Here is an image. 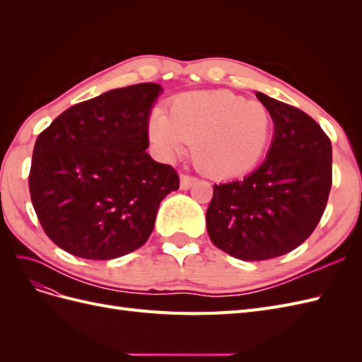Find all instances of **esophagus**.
Here are the masks:
<instances>
[{"mask_svg":"<svg viewBox=\"0 0 362 362\" xmlns=\"http://www.w3.org/2000/svg\"><path fill=\"white\" fill-rule=\"evenodd\" d=\"M194 182H196V178L192 177V175H185V173L181 175V189L182 190L190 189Z\"/></svg>","mask_w":362,"mask_h":362,"instance_id":"1","label":"esophagus"}]
</instances>
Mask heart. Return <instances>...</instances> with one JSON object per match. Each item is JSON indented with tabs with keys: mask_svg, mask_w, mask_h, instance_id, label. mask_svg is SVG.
Returning a JSON list of instances; mask_svg holds the SVG:
<instances>
[{
	"mask_svg": "<svg viewBox=\"0 0 362 362\" xmlns=\"http://www.w3.org/2000/svg\"><path fill=\"white\" fill-rule=\"evenodd\" d=\"M273 120L259 101H246L228 90L190 92L173 98L169 116L157 110L149 137L166 156L181 154L192 144V157L213 178H235L264 156Z\"/></svg>",
	"mask_w": 362,
	"mask_h": 362,
	"instance_id": "1",
	"label": "heart"
}]
</instances>
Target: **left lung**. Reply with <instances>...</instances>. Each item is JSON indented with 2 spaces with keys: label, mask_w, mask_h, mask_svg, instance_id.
I'll list each match as a JSON object with an SVG mask.
<instances>
[{
  "label": "left lung",
  "mask_w": 362,
  "mask_h": 362,
  "mask_svg": "<svg viewBox=\"0 0 362 362\" xmlns=\"http://www.w3.org/2000/svg\"><path fill=\"white\" fill-rule=\"evenodd\" d=\"M275 124L266 160L246 178L214 184L206 231L243 261L286 255L302 245L325 213L332 185V145L315 120L257 92Z\"/></svg>",
  "instance_id": "obj_1"
}]
</instances>
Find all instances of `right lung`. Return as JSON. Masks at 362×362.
<instances>
[{
	"label": "right lung",
	"mask_w": 362,
	"mask_h": 362,
	"mask_svg": "<svg viewBox=\"0 0 362 362\" xmlns=\"http://www.w3.org/2000/svg\"><path fill=\"white\" fill-rule=\"evenodd\" d=\"M140 83L75 104L37 136L28 187L45 234L86 259L144 246L160 202L180 189L170 164L152 160L149 113L161 92Z\"/></svg>",
	"instance_id": "right-lung-1"
}]
</instances>
